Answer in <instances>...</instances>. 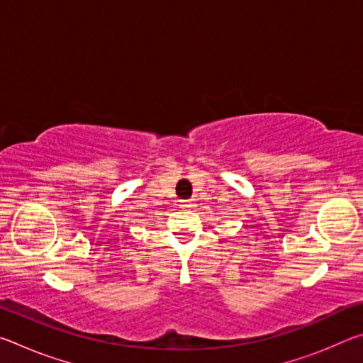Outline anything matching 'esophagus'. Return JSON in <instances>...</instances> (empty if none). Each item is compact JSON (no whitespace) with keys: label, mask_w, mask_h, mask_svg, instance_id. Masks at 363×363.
Listing matches in <instances>:
<instances>
[{"label":"esophagus","mask_w":363,"mask_h":363,"mask_svg":"<svg viewBox=\"0 0 363 363\" xmlns=\"http://www.w3.org/2000/svg\"><path fill=\"white\" fill-rule=\"evenodd\" d=\"M182 206H184V208H192L194 205H192V203H190V201H186V203H184Z\"/></svg>","instance_id":"esophagus-1"}]
</instances>
